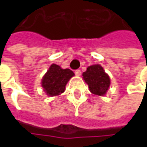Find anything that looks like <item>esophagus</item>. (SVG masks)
<instances>
[{
  "instance_id": "obj_1",
  "label": "esophagus",
  "mask_w": 147,
  "mask_h": 147,
  "mask_svg": "<svg viewBox=\"0 0 147 147\" xmlns=\"http://www.w3.org/2000/svg\"><path fill=\"white\" fill-rule=\"evenodd\" d=\"M75 73H76V76H80V75H81V70H80V69H77V70L75 71Z\"/></svg>"
}]
</instances>
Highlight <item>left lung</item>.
Wrapping results in <instances>:
<instances>
[{
	"mask_svg": "<svg viewBox=\"0 0 147 147\" xmlns=\"http://www.w3.org/2000/svg\"><path fill=\"white\" fill-rule=\"evenodd\" d=\"M83 80H85L90 92L102 96L108 90L110 85V80L104 69L99 64H94L87 67L83 73Z\"/></svg>",
	"mask_w": 147,
	"mask_h": 147,
	"instance_id": "1",
	"label": "left lung"
}]
</instances>
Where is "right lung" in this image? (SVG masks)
Wrapping results in <instances>:
<instances>
[{
    "mask_svg": "<svg viewBox=\"0 0 147 147\" xmlns=\"http://www.w3.org/2000/svg\"><path fill=\"white\" fill-rule=\"evenodd\" d=\"M74 72L70 69H62L57 64H53L42 79V86L49 96L61 94Z\"/></svg>",
    "mask_w": 147,
    "mask_h": 147,
    "instance_id": "obj_1",
    "label": "right lung"
}]
</instances>
